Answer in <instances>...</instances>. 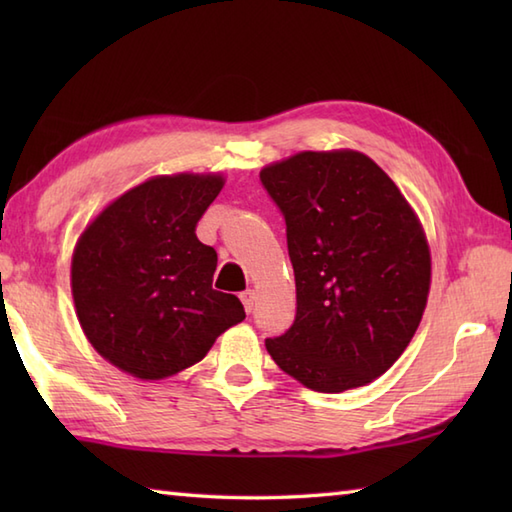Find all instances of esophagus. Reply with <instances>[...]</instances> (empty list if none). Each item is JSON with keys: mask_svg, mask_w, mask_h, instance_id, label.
<instances>
[{"mask_svg": "<svg viewBox=\"0 0 512 512\" xmlns=\"http://www.w3.org/2000/svg\"><path fill=\"white\" fill-rule=\"evenodd\" d=\"M239 299H242L246 312H253L255 301H257V292L255 290H246V292H242V295H239Z\"/></svg>", "mask_w": 512, "mask_h": 512, "instance_id": "34e87169", "label": "esophagus"}]
</instances>
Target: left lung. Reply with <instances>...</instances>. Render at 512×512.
I'll return each instance as SVG.
<instances>
[{
    "mask_svg": "<svg viewBox=\"0 0 512 512\" xmlns=\"http://www.w3.org/2000/svg\"><path fill=\"white\" fill-rule=\"evenodd\" d=\"M286 217L297 314L266 350L308 389L374 383L407 350L431 288V250L396 182L354 149L299 151L259 171Z\"/></svg>",
    "mask_w": 512,
    "mask_h": 512,
    "instance_id": "left-lung-1",
    "label": "left lung"
}]
</instances>
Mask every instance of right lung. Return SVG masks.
Returning <instances> with one entry per match:
<instances>
[{
  "label": "right lung",
  "instance_id": "right-lung-1",
  "mask_svg": "<svg viewBox=\"0 0 512 512\" xmlns=\"http://www.w3.org/2000/svg\"><path fill=\"white\" fill-rule=\"evenodd\" d=\"M224 182L222 173L154 176L118 195L76 239V319L121 372L169 378L200 363L217 336L244 321L242 301L213 288L215 248L195 237Z\"/></svg>",
  "mask_w": 512,
  "mask_h": 512
}]
</instances>
